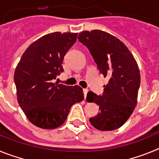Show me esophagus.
Masks as SVG:
<instances>
[{
	"mask_svg": "<svg viewBox=\"0 0 159 159\" xmlns=\"http://www.w3.org/2000/svg\"><path fill=\"white\" fill-rule=\"evenodd\" d=\"M83 92H84V98H86L87 94H88V89H87V88H84V89H83Z\"/></svg>",
	"mask_w": 159,
	"mask_h": 159,
	"instance_id": "obj_1",
	"label": "esophagus"
}]
</instances>
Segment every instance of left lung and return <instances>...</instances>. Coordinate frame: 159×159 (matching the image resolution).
Segmentation results:
<instances>
[{"label": "left lung", "mask_w": 159, "mask_h": 159, "mask_svg": "<svg viewBox=\"0 0 159 159\" xmlns=\"http://www.w3.org/2000/svg\"><path fill=\"white\" fill-rule=\"evenodd\" d=\"M97 64L99 73L109 79L101 95L88 92V102L99 106L90 123L99 130L122 127L134 111L140 86L139 67L127 46L116 36L101 30L84 31L78 36Z\"/></svg>", "instance_id": "left-lung-1"}]
</instances>
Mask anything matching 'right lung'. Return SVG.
<instances>
[{
  "label": "right lung",
  "mask_w": 159,
  "mask_h": 159,
  "mask_svg": "<svg viewBox=\"0 0 159 159\" xmlns=\"http://www.w3.org/2000/svg\"><path fill=\"white\" fill-rule=\"evenodd\" d=\"M77 35L57 32L42 36L26 49L16 66L18 103L29 121L40 128L60 127L71 106L84 98L80 87L52 82L64 71L63 60Z\"/></svg>",
  "instance_id": "add662e5"
}]
</instances>
